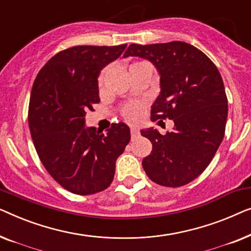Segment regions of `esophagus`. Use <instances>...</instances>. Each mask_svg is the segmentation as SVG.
I'll return each instance as SVG.
<instances>
[{"label": "esophagus", "mask_w": 251, "mask_h": 251, "mask_svg": "<svg viewBox=\"0 0 251 251\" xmlns=\"http://www.w3.org/2000/svg\"><path fill=\"white\" fill-rule=\"evenodd\" d=\"M139 133H140V130L137 127H134V126L130 127V136H132V140L135 139V137L139 135Z\"/></svg>", "instance_id": "1"}]
</instances>
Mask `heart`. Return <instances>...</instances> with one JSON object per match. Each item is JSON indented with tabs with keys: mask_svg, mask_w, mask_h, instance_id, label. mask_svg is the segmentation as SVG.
I'll use <instances>...</instances> for the list:
<instances>
[{
	"mask_svg": "<svg viewBox=\"0 0 251 251\" xmlns=\"http://www.w3.org/2000/svg\"><path fill=\"white\" fill-rule=\"evenodd\" d=\"M102 79H103V74H102L100 77V82H102ZM124 115L127 119H129V121H136V119H139L141 116V107L139 104L128 105V107L124 110Z\"/></svg>",
	"mask_w": 251,
	"mask_h": 251,
	"instance_id": "b5f03b06",
	"label": "heart"
}]
</instances>
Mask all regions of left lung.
<instances>
[{"label": "left lung", "mask_w": 251, "mask_h": 251, "mask_svg": "<svg viewBox=\"0 0 251 251\" xmlns=\"http://www.w3.org/2000/svg\"><path fill=\"white\" fill-rule=\"evenodd\" d=\"M123 56H139L154 66L160 93L151 105V121L174 122L166 135L153 127L141 129L152 143L142 160L144 172L157 184H188L210 164L224 137L227 99L217 67L199 49L179 41L130 44Z\"/></svg>", "instance_id": "8db88e82"}]
</instances>
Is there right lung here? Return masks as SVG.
Masks as SVG:
<instances>
[{
    "mask_svg": "<svg viewBox=\"0 0 251 251\" xmlns=\"http://www.w3.org/2000/svg\"><path fill=\"white\" fill-rule=\"evenodd\" d=\"M126 47L84 45L59 52L40 70L31 89L28 125L35 149L49 174L75 195L107 189L130 140L124 123L103 134L85 122L86 111L100 102L101 70Z\"/></svg>",
    "mask_w": 251,
    "mask_h": 251,
    "instance_id": "right-lung-1",
    "label": "right lung"
}]
</instances>
